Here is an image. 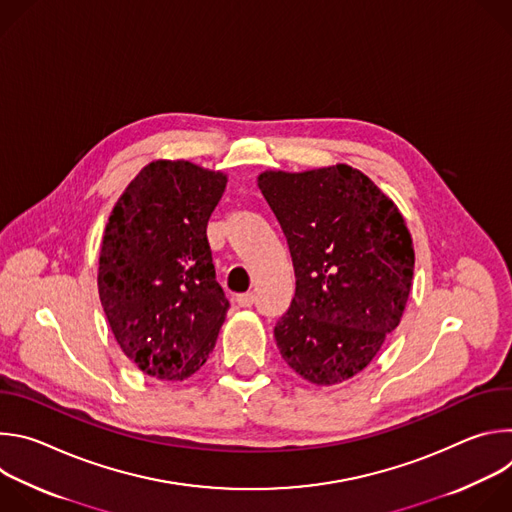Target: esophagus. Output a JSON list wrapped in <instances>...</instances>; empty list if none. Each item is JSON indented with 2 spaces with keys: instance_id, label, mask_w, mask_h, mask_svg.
Instances as JSON below:
<instances>
[{
  "instance_id": "1",
  "label": "esophagus",
  "mask_w": 512,
  "mask_h": 512,
  "mask_svg": "<svg viewBox=\"0 0 512 512\" xmlns=\"http://www.w3.org/2000/svg\"><path fill=\"white\" fill-rule=\"evenodd\" d=\"M237 304L241 308H251L255 304V294H239L237 296Z\"/></svg>"
}]
</instances>
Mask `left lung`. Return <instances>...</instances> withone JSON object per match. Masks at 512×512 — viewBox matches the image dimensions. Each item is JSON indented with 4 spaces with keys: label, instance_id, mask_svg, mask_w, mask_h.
<instances>
[{
    "label": "left lung",
    "instance_id": "1",
    "mask_svg": "<svg viewBox=\"0 0 512 512\" xmlns=\"http://www.w3.org/2000/svg\"><path fill=\"white\" fill-rule=\"evenodd\" d=\"M257 182L296 273L294 300L273 330L277 348L314 385L348 381L401 322L415 265L403 216L346 164L263 172Z\"/></svg>",
    "mask_w": 512,
    "mask_h": 512
}]
</instances>
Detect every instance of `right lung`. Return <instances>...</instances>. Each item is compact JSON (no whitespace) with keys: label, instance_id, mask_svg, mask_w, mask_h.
<instances>
[{"label":"right lung","instance_id":"1","mask_svg":"<svg viewBox=\"0 0 512 512\" xmlns=\"http://www.w3.org/2000/svg\"><path fill=\"white\" fill-rule=\"evenodd\" d=\"M227 176L190 162L145 166L117 200L99 257V298L121 350L160 381L192 377L214 348L229 300L206 225Z\"/></svg>","mask_w":512,"mask_h":512}]
</instances>
